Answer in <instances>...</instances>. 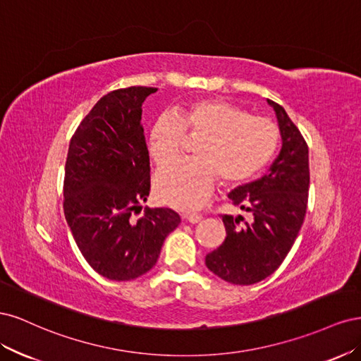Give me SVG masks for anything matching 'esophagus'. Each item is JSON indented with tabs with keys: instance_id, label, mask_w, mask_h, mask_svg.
Here are the masks:
<instances>
[{
	"instance_id": "1",
	"label": "esophagus",
	"mask_w": 361,
	"mask_h": 361,
	"mask_svg": "<svg viewBox=\"0 0 361 361\" xmlns=\"http://www.w3.org/2000/svg\"><path fill=\"white\" fill-rule=\"evenodd\" d=\"M183 218L188 223H191V224H197L199 221H202V215L200 214H185Z\"/></svg>"
}]
</instances>
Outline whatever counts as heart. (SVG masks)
Segmentation results:
<instances>
[{"label":"heart","mask_w":361,"mask_h":361,"mask_svg":"<svg viewBox=\"0 0 361 361\" xmlns=\"http://www.w3.org/2000/svg\"><path fill=\"white\" fill-rule=\"evenodd\" d=\"M187 133L200 138L195 159L157 171V197L179 211H194L211 197L216 178L236 187L257 178L276 157L280 130L271 120L251 116L245 108L220 99L190 104L180 113H162L149 134V154L158 166L182 155Z\"/></svg>","instance_id":"1"}]
</instances>
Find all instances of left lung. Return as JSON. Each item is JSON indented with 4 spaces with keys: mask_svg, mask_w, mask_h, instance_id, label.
I'll use <instances>...</instances> for the list:
<instances>
[{
    "mask_svg": "<svg viewBox=\"0 0 361 361\" xmlns=\"http://www.w3.org/2000/svg\"><path fill=\"white\" fill-rule=\"evenodd\" d=\"M274 108L281 135L280 154L264 178L228 192V199L253 215H221L224 243L206 256V267L233 285H255L271 276L285 260L302 226L309 199V147L285 108Z\"/></svg>",
    "mask_w": 361,
    "mask_h": 361,
    "instance_id": "1",
    "label": "left lung"
}]
</instances>
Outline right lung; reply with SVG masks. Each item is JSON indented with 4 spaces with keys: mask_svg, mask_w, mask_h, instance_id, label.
<instances>
[{
    "mask_svg": "<svg viewBox=\"0 0 361 361\" xmlns=\"http://www.w3.org/2000/svg\"><path fill=\"white\" fill-rule=\"evenodd\" d=\"M155 87H128L101 97L71 140L64 169V216L89 265L126 281L154 268L161 247L180 223L169 207H146L150 161L141 105Z\"/></svg>",
    "mask_w": 361,
    "mask_h": 361,
    "instance_id": "obj_1",
    "label": "right lung"
}]
</instances>
